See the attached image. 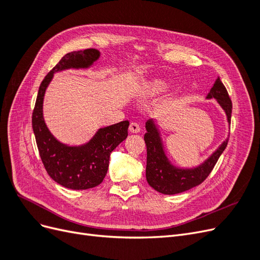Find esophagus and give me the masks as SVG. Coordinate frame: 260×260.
I'll use <instances>...</instances> for the list:
<instances>
[{"instance_id": "34e87169", "label": "esophagus", "mask_w": 260, "mask_h": 260, "mask_svg": "<svg viewBox=\"0 0 260 260\" xmlns=\"http://www.w3.org/2000/svg\"><path fill=\"white\" fill-rule=\"evenodd\" d=\"M129 130L132 133H138V132L141 131V125L138 122H136V121H132L130 123V125H129Z\"/></svg>"}]
</instances>
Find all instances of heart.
<instances>
[{
  "instance_id": "heart-1",
  "label": "heart",
  "mask_w": 260,
  "mask_h": 260,
  "mask_svg": "<svg viewBox=\"0 0 260 260\" xmlns=\"http://www.w3.org/2000/svg\"><path fill=\"white\" fill-rule=\"evenodd\" d=\"M168 88H169L168 82L161 79H155V80H152L151 82H148L144 86L142 93L143 95H146V96H154L166 92Z\"/></svg>"
}]
</instances>
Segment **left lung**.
Returning a JSON list of instances; mask_svg holds the SVG:
<instances>
[{
    "label": "left lung",
    "instance_id": "8db88e82",
    "mask_svg": "<svg viewBox=\"0 0 260 260\" xmlns=\"http://www.w3.org/2000/svg\"><path fill=\"white\" fill-rule=\"evenodd\" d=\"M216 99L220 106L225 112L228 122H231L232 102L225 86L217 78L207 99ZM146 133L144 135V141L146 144L147 158H146V180L148 184L154 190L162 194H178L185 192L190 188L201 184L203 181L209 176L211 170L214 169L220 155L222 154L228 145L226 139L220 145L212 155L199 167L192 169H180L172 166L168 160L164 151L159 131L153 120H148L145 124Z\"/></svg>",
    "mask_w": 260,
    "mask_h": 260
}]
</instances>
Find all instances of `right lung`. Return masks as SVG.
<instances>
[{
    "mask_svg": "<svg viewBox=\"0 0 260 260\" xmlns=\"http://www.w3.org/2000/svg\"><path fill=\"white\" fill-rule=\"evenodd\" d=\"M99 57L100 52L95 49L66 54L41 82L32 113V128L45 170L55 182L72 190H86L103 182L111 153L128 137L129 121L101 128L84 145L68 146L58 142L46 127L43 98L54 73L69 68H88Z\"/></svg>",
    "mask_w": 260,
    "mask_h": 260,
    "instance_id": "obj_1",
    "label": "right lung"
}]
</instances>
